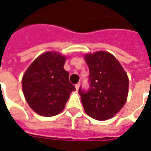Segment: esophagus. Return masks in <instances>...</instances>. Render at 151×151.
Segmentation results:
<instances>
[{
  "instance_id": "1",
  "label": "esophagus",
  "mask_w": 151,
  "mask_h": 151,
  "mask_svg": "<svg viewBox=\"0 0 151 151\" xmlns=\"http://www.w3.org/2000/svg\"><path fill=\"white\" fill-rule=\"evenodd\" d=\"M75 87H76V90H77V91H78L79 87H80V83H78V84H76Z\"/></svg>"
}]
</instances>
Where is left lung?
<instances>
[{
  "label": "left lung",
  "instance_id": "left-lung-1",
  "mask_svg": "<svg viewBox=\"0 0 151 151\" xmlns=\"http://www.w3.org/2000/svg\"><path fill=\"white\" fill-rule=\"evenodd\" d=\"M90 88L78 93L86 113L98 120H108L123 108L129 92V78L111 53L99 51L86 54Z\"/></svg>",
  "mask_w": 151,
  "mask_h": 151
}]
</instances>
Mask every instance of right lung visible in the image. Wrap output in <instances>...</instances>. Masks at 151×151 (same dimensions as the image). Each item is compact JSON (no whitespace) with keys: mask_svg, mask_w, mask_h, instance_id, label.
<instances>
[{"mask_svg":"<svg viewBox=\"0 0 151 151\" xmlns=\"http://www.w3.org/2000/svg\"><path fill=\"white\" fill-rule=\"evenodd\" d=\"M66 57L47 52L28 67L22 80V91L31 108L43 116H53L63 111L69 95L75 91L69 73L64 69Z\"/></svg>","mask_w":151,"mask_h":151,"instance_id":"1","label":"right lung"}]
</instances>
